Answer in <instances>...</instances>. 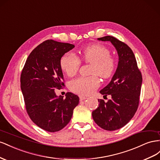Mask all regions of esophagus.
Wrapping results in <instances>:
<instances>
[{
  "instance_id": "obj_1",
  "label": "esophagus",
  "mask_w": 160,
  "mask_h": 160,
  "mask_svg": "<svg viewBox=\"0 0 160 160\" xmlns=\"http://www.w3.org/2000/svg\"><path fill=\"white\" fill-rule=\"evenodd\" d=\"M79 97H80V100H84L87 98V97H84V96H83V95H80Z\"/></svg>"
}]
</instances>
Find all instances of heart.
<instances>
[{
    "mask_svg": "<svg viewBox=\"0 0 160 160\" xmlns=\"http://www.w3.org/2000/svg\"><path fill=\"white\" fill-rule=\"evenodd\" d=\"M111 51L105 45L96 43L82 49L81 58L85 63H92L90 74H97L102 78L107 79L116 68V60L111 56ZM81 64L80 59L74 53H66L61 58L62 70L69 76H74L78 72ZM100 86L97 75L89 77H79L70 81L69 87L72 91L79 94L88 95Z\"/></svg>",
    "mask_w": 160,
    "mask_h": 160,
    "instance_id": "heart-1",
    "label": "heart"
}]
</instances>
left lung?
<instances>
[{"label": "left lung", "instance_id": "obj_1", "mask_svg": "<svg viewBox=\"0 0 160 160\" xmlns=\"http://www.w3.org/2000/svg\"><path fill=\"white\" fill-rule=\"evenodd\" d=\"M98 39L111 42L117 51L118 63L110 83L100 91L104 97L111 95V99L107 102L98 99V107L92 115L102 129L115 131L127 124L138 110L142 75L133 51L126 43L112 36Z\"/></svg>", "mask_w": 160, "mask_h": 160}]
</instances>
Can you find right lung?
<instances>
[{
	"instance_id": "1",
	"label": "right lung",
	"mask_w": 160,
	"mask_h": 160,
	"mask_svg": "<svg viewBox=\"0 0 160 160\" xmlns=\"http://www.w3.org/2000/svg\"><path fill=\"white\" fill-rule=\"evenodd\" d=\"M74 45L50 39L39 44L27 58L21 74V88L26 111L31 121L42 129L56 132L71 120L79 97L67 92L66 98L55 90L64 86L61 58Z\"/></svg>"
}]
</instances>
